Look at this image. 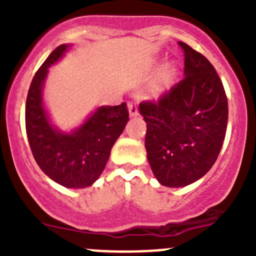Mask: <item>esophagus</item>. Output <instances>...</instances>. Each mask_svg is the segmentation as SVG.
<instances>
[{
    "mask_svg": "<svg viewBox=\"0 0 256 256\" xmlns=\"http://www.w3.org/2000/svg\"><path fill=\"white\" fill-rule=\"evenodd\" d=\"M128 114H130L131 118H135V116L138 115V109L135 104L132 102H128Z\"/></svg>",
    "mask_w": 256,
    "mask_h": 256,
    "instance_id": "obj_1",
    "label": "esophagus"
}]
</instances>
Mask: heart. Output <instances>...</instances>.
<instances>
[{
    "mask_svg": "<svg viewBox=\"0 0 256 256\" xmlns=\"http://www.w3.org/2000/svg\"><path fill=\"white\" fill-rule=\"evenodd\" d=\"M177 76V66L172 62L166 63L161 68L156 78L151 82V84L146 89L147 98H158L168 89Z\"/></svg>",
    "mask_w": 256,
    "mask_h": 256,
    "instance_id": "1",
    "label": "heart"
}]
</instances>
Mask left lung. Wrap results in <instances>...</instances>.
<instances>
[{"label": "left lung", "instance_id": "1", "mask_svg": "<svg viewBox=\"0 0 256 256\" xmlns=\"http://www.w3.org/2000/svg\"><path fill=\"white\" fill-rule=\"evenodd\" d=\"M178 44L184 52V78L157 102L138 105L150 166L162 186L172 188L190 184L212 168L228 124V100L214 66L188 44Z\"/></svg>", "mask_w": 256, "mask_h": 256}]
</instances>
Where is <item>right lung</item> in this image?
Returning a JSON list of instances; mask_svg holds the SVG:
<instances>
[{
	"mask_svg": "<svg viewBox=\"0 0 256 256\" xmlns=\"http://www.w3.org/2000/svg\"><path fill=\"white\" fill-rule=\"evenodd\" d=\"M70 44L56 47L33 76L26 102V131L38 166L54 182L66 188L92 186L104 171L114 144L128 121L125 102L100 106L70 132L50 122L43 102L48 69Z\"/></svg>",
	"mask_w": 256,
	"mask_h": 256,
	"instance_id": "add662e5",
	"label": "right lung"
}]
</instances>
